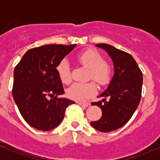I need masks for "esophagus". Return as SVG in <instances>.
Masks as SVG:
<instances>
[{
	"mask_svg": "<svg viewBox=\"0 0 160 160\" xmlns=\"http://www.w3.org/2000/svg\"><path fill=\"white\" fill-rule=\"evenodd\" d=\"M78 104H80V105L84 106V107H89L90 106V103L89 102H78Z\"/></svg>",
	"mask_w": 160,
	"mask_h": 160,
	"instance_id": "1",
	"label": "esophagus"
}]
</instances>
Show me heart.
I'll use <instances>...</instances> for the list:
<instances>
[{"mask_svg": "<svg viewBox=\"0 0 160 160\" xmlns=\"http://www.w3.org/2000/svg\"><path fill=\"white\" fill-rule=\"evenodd\" d=\"M77 59L81 65L89 68L88 80H95L99 86H107L111 80L112 68L103 56L95 49H87L78 55ZM58 78L62 83L69 84L71 82V70L68 62L62 60L56 67ZM97 92V86L94 82H76L68 89L67 95L73 100L82 102L90 98Z\"/></svg>", "mask_w": 160, "mask_h": 160, "instance_id": "heart-1", "label": "heart"}]
</instances>
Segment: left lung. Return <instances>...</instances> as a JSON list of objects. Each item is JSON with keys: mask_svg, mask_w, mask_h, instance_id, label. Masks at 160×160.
Segmentation results:
<instances>
[{"mask_svg": "<svg viewBox=\"0 0 160 160\" xmlns=\"http://www.w3.org/2000/svg\"><path fill=\"white\" fill-rule=\"evenodd\" d=\"M97 47L107 51L114 65V75L108 89L99 95L104 99L92 102L102 111L98 120L91 122L92 127L102 132L118 129L128 122L140 103L143 74L129 53L106 43ZM109 100L106 101V98Z\"/></svg>", "mask_w": 160, "mask_h": 160, "instance_id": "1", "label": "left lung"}]
</instances>
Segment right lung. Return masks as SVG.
I'll list each match as a JSON object with an SVG mask.
<instances>
[{
  "label": "right lung",
  "mask_w": 160,
  "mask_h": 160,
  "mask_svg": "<svg viewBox=\"0 0 160 160\" xmlns=\"http://www.w3.org/2000/svg\"><path fill=\"white\" fill-rule=\"evenodd\" d=\"M76 44H49L28 50L14 69L12 93L23 119L41 131L62 122L66 108L74 101L64 94L56 67Z\"/></svg>",
  "instance_id": "right-lung-1"
}]
</instances>
